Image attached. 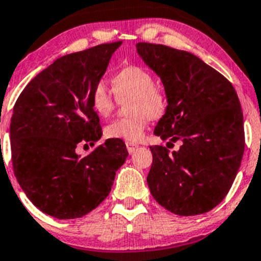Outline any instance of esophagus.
<instances>
[{"instance_id":"obj_1","label":"esophagus","mask_w":261,"mask_h":261,"mask_svg":"<svg viewBox=\"0 0 261 261\" xmlns=\"http://www.w3.org/2000/svg\"><path fill=\"white\" fill-rule=\"evenodd\" d=\"M126 148H127L128 153H133V152H135V150L139 148V145L134 144V142H126Z\"/></svg>"}]
</instances>
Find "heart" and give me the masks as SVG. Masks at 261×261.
I'll return each instance as SVG.
<instances>
[{
    "mask_svg": "<svg viewBox=\"0 0 261 261\" xmlns=\"http://www.w3.org/2000/svg\"><path fill=\"white\" fill-rule=\"evenodd\" d=\"M113 90L105 80H100L91 91V105L101 117H108L115 109L116 97L131 96L128 111L131 115L113 120L105 127L108 139L137 142L145 133L150 117L157 119L167 108V95L162 88L153 85L150 71L137 65H128L119 70L111 80ZM114 92L116 93L113 94Z\"/></svg>",
    "mask_w": 261,
    "mask_h": 261,
    "instance_id": "heart-1",
    "label": "heart"
}]
</instances>
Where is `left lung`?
Wrapping results in <instances>:
<instances>
[{
	"label": "left lung",
	"instance_id": "left-lung-1",
	"mask_svg": "<svg viewBox=\"0 0 261 261\" xmlns=\"http://www.w3.org/2000/svg\"><path fill=\"white\" fill-rule=\"evenodd\" d=\"M137 54L161 79L167 95L154 135L178 151L151 146V194L177 216H197L219 204L244 153V120L236 89L219 71L186 50L137 43Z\"/></svg>",
	"mask_w": 261,
	"mask_h": 261
}]
</instances>
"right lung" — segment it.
I'll list each match as a JSON object with an SVG mask.
<instances>
[{"instance_id": "add662e5", "label": "right lung", "mask_w": 261, "mask_h": 261, "mask_svg": "<svg viewBox=\"0 0 261 261\" xmlns=\"http://www.w3.org/2000/svg\"><path fill=\"white\" fill-rule=\"evenodd\" d=\"M121 43L61 57L28 83L14 104V176L28 199L54 218H80L98 207L128 154L122 140L114 139L85 157L75 151L79 145L94 146L102 135L91 91Z\"/></svg>"}]
</instances>
